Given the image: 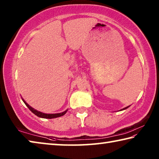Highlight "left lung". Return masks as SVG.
I'll list each match as a JSON object with an SVG mask.
<instances>
[{"label":"left lung","mask_w":159,"mask_h":159,"mask_svg":"<svg viewBox=\"0 0 159 159\" xmlns=\"http://www.w3.org/2000/svg\"><path fill=\"white\" fill-rule=\"evenodd\" d=\"M129 107H130V106H128V107H125V108H123V109H120V111H123V110H125V109H128Z\"/></svg>","instance_id":"left-lung-1"}]
</instances>
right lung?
Listing matches in <instances>:
<instances>
[{
  "label": "right lung",
  "mask_w": 159,
  "mask_h": 159,
  "mask_svg": "<svg viewBox=\"0 0 159 159\" xmlns=\"http://www.w3.org/2000/svg\"><path fill=\"white\" fill-rule=\"evenodd\" d=\"M21 99H22V101L25 102V104H26V106L28 107V108L30 109V111L34 113L35 115H36L37 116H39L40 118H49V119H51V118H57V117H60V116H62L64 114H66L68 111V109H66V111H64L61 113H57V114H45V113H43L39 111H38V110L34 109L33 107H31L30 105H29V104L26 103L25 102V99H24L22 98H21Z\"/></svg>",
  "instance_id": "obj_1"
}]
</instances>
